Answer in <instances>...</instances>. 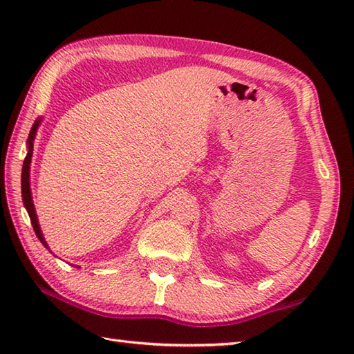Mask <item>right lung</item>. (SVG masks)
I'll list each match as a JSON object with an SVG mask.
<instances>
[{
    "instance_id": "add662e5",
    "label": "right lung",
    "mask_w": 354,
    "mask_h": 354,
    "mask_svg": "<svg viewBox=\"0 0 354 354\" xmlns=\"http://www.w3.org/2000/svg\"><path fill=\"white\" fill-rule=\"evenodd\" d=\"M40 121L41 118H39L34 122L32 129H30L29 132V138H28V153H26V158H24V163H23V172H21V194H23V202H24V207L28 209V214L30 218V224L34 227V232L37 234V238L40 239V243L49 249L45 238H43V233L40 230V225H39V219H37V214H35V208H34V202H32V194H30V182H29V169H30V158H32V149H34V138H35V133H37V129L40 126Z\"/></svg>"
}]
</instances>
